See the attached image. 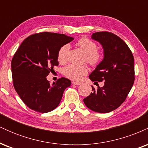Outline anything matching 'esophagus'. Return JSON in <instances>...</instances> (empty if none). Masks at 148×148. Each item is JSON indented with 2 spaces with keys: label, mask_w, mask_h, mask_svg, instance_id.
Returning a JSON list of instances; mask_svg holds the SVG:
<instances>
[{
  "label": "esophagus",
  "mask_w": 148,
  "mask_h": 148,
  "mask_svg": "<svg viewBox=\"0 0 148 148\" xmlns=\"http://www.w3.org/2000/svg\"><path fill=\"white\" fill-rule=\"evenodd\" d=\"M72 84L73 85H76V86H79V85H81V83H79V82H76V81H72Z\"/></svg>",
  "instance_id": "obj_1"
}]
</instances>
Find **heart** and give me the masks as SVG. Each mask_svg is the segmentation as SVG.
<instances>
[{"label": "heart", "instance_id": "1", "mask_svg": "<svg viewBox=\"0 0 148 148\" xmlns=\"http://www.w3.org/2000/svg\"><path fill=\"white\" fill-rule=\"evenodd\" d=\"M76 46L86 54V59L90 64L95 65L101 60V56L100 53L97 51V45L87 37H83L76 42ZM69 47L68 45L62 46L58 53V60L60 64L65 63L67 61V54ZM88 67L85 65L79 66L76 64H69L63 69V73L66 77L69 79L79 81L83 76L87 74Z\"/></svg>", "mask_w": 148, "mask_h": 148}]
</instances>
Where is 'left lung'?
Wrapping results in <instances>:
<instances>
[{"label":"left lung","instance_id":"obj_1","mask_svg":"<svg viewBox=\"0 0 148 148\" xmlns=\"http://www.w3.org/2000/svg\"><path fill=\"white\" fill-rule=\"evenodd\" d=\"M91 38L103 50V58L89 75L92 81H104L103 87L93 86L89 96L84 99L89 109L97 113H109L126 99L134 81V59L127 44L113 33L98 32Z\"/></svg>","mask_w":148,"mask_h":148}]
</instances>
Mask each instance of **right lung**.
<instances>
[{
    "mask_svg": "<svg viewBox=\"0 0 148 148\" xmlns=\"http://www.w3.org/2000/svg\"><path fill=\"white\" fill-rule=\"evenodd\" d=\"M72 37L63 34H34L23 40L11 63L13 84L22 101L30 109L47 113L57 108L70 80L62 77L49 84L47 76L58 65V53Z\"/></svg>",
    "mask_w": 148,
    "mask_h": 148,
    "instance_id": "obj_1",
    "label": "right lung"
}]
</instances>
